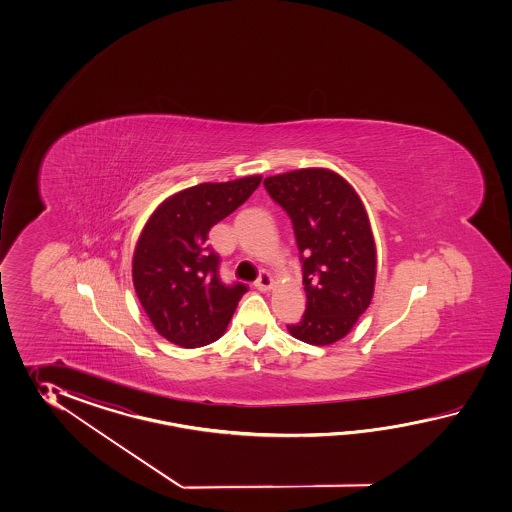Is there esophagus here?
<instances>
[{"label":"esophagus","mask_w":512,"mask_h":512,"mask_svg":"<svg viewBox=\"0 0 512 512\" xmlns=\"http://www.w3.org/2000/svg\"><path fill=\"white\" fill-rule=\"evenodd\" d=\"M272 285H274V280H272L271 274L267 271H261L260 276H258V280L254 282V287L261 291V293H265V291H271Z\"/></svg>","instance_id":"obj_1"}]
</instances>
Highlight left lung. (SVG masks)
Returning <instances> with one entry per match:
<instances>
[{
  "label": "left lung",
  "mask_w": 512,
  "mask_h": 512,
  "mask_svg": "<svg viewBox=\"0 0 512 512\" xmlns=\"http://www.w3.org/2000/svg\"><path fill=\"white\" fill-rule=\"evenodd\" d=\"M293 221L307 296L294 338L329 346L346 337L370 307L377 251L368 212L355 188L327 168H302L263 181Z\"/></svg>",
  "instance_id": "1"
}]
</instances>
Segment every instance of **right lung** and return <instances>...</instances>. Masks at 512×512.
Here are the masks:
<instances>
[{"label": "right lung", "instance_id": "1", "mask_svg": "<svg viewBox=\"0 0 512 512\" xmlns=\"http://www.w3.org/2000/svg\"><path fill=\"white\" fill-rule=\"evenodd\" d=\"M260 175L190 186L155 208L135 245V293L155 331L181 348L216 342L229 326L245 283L225 285L208 232L243 205Z\"/></svg>", "mask_w": 512, "mask_h": 512}]
</instances>
